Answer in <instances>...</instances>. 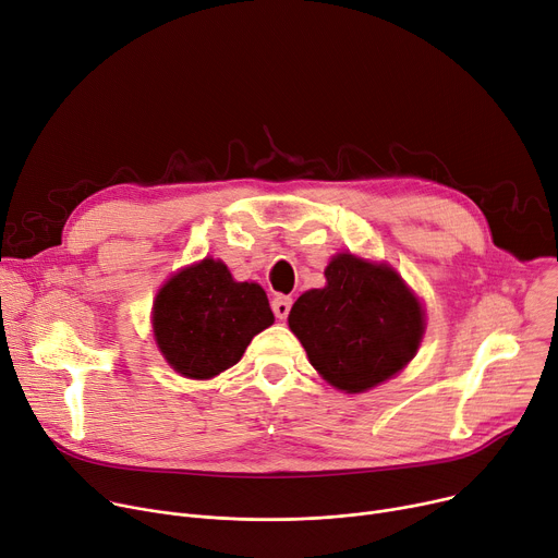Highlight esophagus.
I'll use <instances>...</instances> for the list:
<instances>
[{
  "label": "esophagus",
  "instance_id": "1",
  "mask_svg": "<svg viewBox=\"0 0 558 558\" xmlns=\"http://www.w3.org/2000/svg\"><path fill=\"white\" fill-rule=\"evenodd\" d=\"M291 299L289 295H276L274 299V303H271V307H274V314H276V318H280V320H284L287 316H289V312H291Z\"/></svg>",
  "mask_w": 558,
  "mask_h": 558
}]
</instances>
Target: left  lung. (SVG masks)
<instances>
[{"label": "left lung", "mask_w": 558, "mask_h": 558, "mask_svg": "<svg viewBox=\"0 0 558 558\" xmlns=\"http://www.w3.org/2000/svg\"><path fill=\"white\" fill-rule=\"evenodd\" d=\"M325 278V289L293 303L289 327L333 388H375L415 356L424 333L422 305L390 267L350 253L333 257Z\"/></svg>", "instance_id": "obj_1"}]
</instances>
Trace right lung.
I'll return each instance as SVG.
<instances>
[{
    "label": "right lung",
    "mask_w": 558,
    "mask_h": 558,
    "mask_svg": "<svg viewBox=\"0 0 558 558\" xmlns=\"http://www.w3.org/2000/svg\"><path fill=\"white\" fill-rule=\"evenodd\" d=\"M274 323L265 289L235 282L227 265L206 257L159 291L155 337L179 375L210 379L235 365L255 333Z\"/></svg>",
    "instance_id": "1"
}]
</instances>
